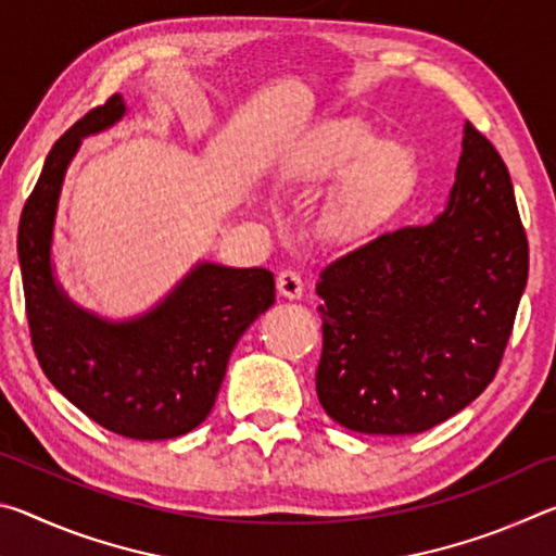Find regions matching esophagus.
Returning <instances> with one entry per match:
<instances>
[{
  "mask_svg": "<svg viewBox=\"0 0 556 556\" xmlns=\"http://www.w3.org/2000/svg\"><path fill=\"white\" fill-rule=\"evenodd\" d=\"M277 291L285 299H301L304 296V279H301L299 271L285 269L277 277Z\"/></svg>",
  "mask_w": 556,
  "mask_h": 556,
  "instance_id": "1",
  "label": "esophagus"
}]
</instances>
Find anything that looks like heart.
Returning a JSON list of instances; mask_svg holds the SVG:
<instances>
[{
	"label": "heart",
	"instance_id": "b5f03b06",
	"mask_svg": "<svg viewBox=\"0 0 556 556\" xmlns=\"http://www.w3.org/2000/svg\"><path fill=\"white\" fill-rule=\"evenodd\" d=\"M285 178L326 184L341 178L328 215L338 228H375L397 215L419 181V162L409 147L390 142L353 117L326 119L291 147Z\"/></svg>",
	"mask_w": 556,
	"mask_h": 556
}]
</instances>
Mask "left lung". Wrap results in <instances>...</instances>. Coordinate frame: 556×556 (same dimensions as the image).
Wrapping results in <instances>:
<instances>
[{"mask_svg": "<svg viewBox=\"0 0 556 556\" xmlns=\"http://www.w3.org/2000/svg\"><path fill=\"white\" fill-rule=\"evenodd\" d=\"M507 166L470 122L444 213L382 232L318 275V402L361 434H419L495 378L527 285Z\"/></svg>", "mask_w": 556, "mask_h": 556, "instance_id": "left-lung-1", "label": "left lung"}]
</instances>
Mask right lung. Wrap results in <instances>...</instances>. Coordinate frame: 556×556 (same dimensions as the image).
Listing matches in <instances>:
<instances>
[{"label": "right lung", "mask_w": 556, "mask_h": 556, "mask_svg": "<svg viewBox=\"0 0 556 556\" xmlns=\"http://www.w3.org/2000/svg\"><path fill=\"white\" fill-rule=\"evenodd\" d=\"M125 115V98L112 96L53 144L22 211L16 252L31 343L46 378L100 427L156 441L188 434L208 417L232 348L275 304V277L262 267L203 260L144 314L117 321L75 304L53 267L63 181L83 139Z\"/></svg>", "instance_id": "1"}]
</instances>
